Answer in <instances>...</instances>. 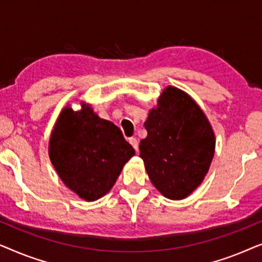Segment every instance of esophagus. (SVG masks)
<instances>
[{
    "label": "esophagus",
    "mask_w": 262,
    "mask_h": 262,
    "mask_svg": "<svg viewBox=\"0 0 262 262\" xmlns=\"http://www.w3.org/2000/svg\"><path fill=\"white\" fill-rule=\"evenodd\" d=\"M128 142H130V144L132 146H134V149L136 150V151H138V141H137V139H136L135 137H132V138L128 139Z\"/></svg>",
    "instance_id": "34e87169"
}]
</instances>
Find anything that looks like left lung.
Masks as SVG:
<instances>
[{
    "label": "left lung",
    "instance_id": "8db88e82",
    "mask_svg": "<svg viewBox=\"0 0 262 262\" xmlns=\"http://www.w3.org/2000/svg\"><path fill=\"white\" fill-rule=\"evenodd\" d=\"M139 144L150 181L167 198L184 199L205 178L214 154L212 127L191 96L168 87L144 123Z\"/></svg>",
    "mask_w": 262,
    "mask_h": 262
}]
</instances>
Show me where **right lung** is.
<instances>
[{
	"instance_id": "obj_1",
	"label": "right lung",
	"mask_w": 262,
	"mask_h": 262,
	"mask_svg": "<svg viewBox=\"0 0 262 262\" xmlns=\"http://www.w3.org/2000/svg\"><path fill=\"white\" fill-rule=\"evenodd\" d=\"M49 155L64 184L91 202L112 188L135 150L119 127L89 106L78 112L67 107L52 131Z\"/></svg>"
}]
</instances>
